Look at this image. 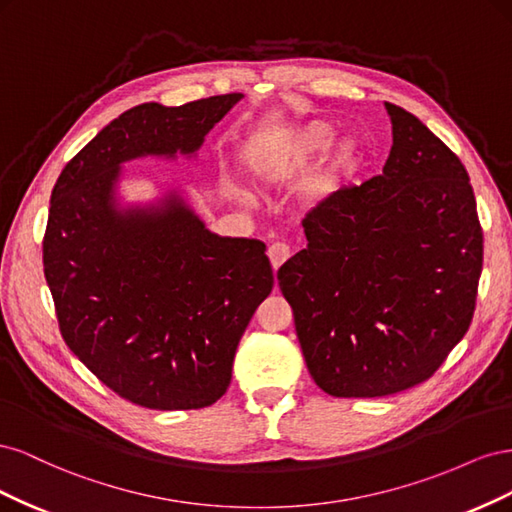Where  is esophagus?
<instances>
[{
  "instance_id": "obj_1",
  "label": "esophagus",
  "mask_w": 512,
  "mask_h": 512,
  "mask_svg": "<svg viewBox=\"0 0 512 512\" xmlns=\"http://www.w3.org/2000/svg\"><path fill=\"white\" fill-rule=\"evenodd\" d=\"M269 260H271V265H273V269L277 271L280 269L284 262L290 258V254H292V250H290V245L288 243H282V241H277V243H273V245H269Z\"/></svg>"
}]
</instances>
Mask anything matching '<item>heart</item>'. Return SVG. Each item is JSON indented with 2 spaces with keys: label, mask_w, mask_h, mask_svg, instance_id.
Masks as SVG:
<instances>
[{
  "label": "heart",
  "mask_w": 512,
  "mask_h": 512,
  "mask_svg": "<svg viewBox=\"0 0 512 512\" xmlns=\"http://www.w3.org/2000/svg\"><path fill=\"white\" fill-rule=\"evenodd\" d=\"M333 126L322 119L307 121L299 128L284 132L277 141L262 153L260 170L271 179H282L292 175L294 170L305 166L309 160L316 158L320 151L329 147L333 141ZM363 166V149L361 145L348 138L339 143L329 156L327 166L320 175V190L324 194H335L348 185Z\"/></svg>",
  "instance_id": "heart-1"
}]
</instances>
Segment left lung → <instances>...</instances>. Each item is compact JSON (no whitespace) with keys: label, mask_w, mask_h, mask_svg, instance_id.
<instances>
[{"label":"left lung","mask_w":512,"mask_h":512,"mask_svg":"<svg viewBox=\"0 0 512 512\" xmlns=\"http://www.w3.org/2000/svg\"><path fill=\"white\" fill-rule=\"evenodd\" d=\"M384 106L382 175L309 211L307 247L277 271L309 374L333 397L393 395L436 374L470 329L483 271L466 166L423 121Z\"/></svg>","instance_id":"left-lung-1"}]
</instances>
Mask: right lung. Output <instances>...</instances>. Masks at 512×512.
I'll return each instance as SVG.
<instances>
[{
    "mask_svg": "<svg viewBox=\"0 0 512 512\" xmlns=\"http://www.w3.org/2000/svg\"><path fill=\"white\" fill-rule=\"evenodd\" d=\"M241 98L134 106L76 153L53 188L42 262L61 337L136 406L215 404L273 271L265 243L213 235L177 196L160 211L119 213V164L194 153Z\"/></svg>",
    "mask_w": 512,
    "mask_h": 512,
    "instance_id": "1",
    "label": "right lung"
}]
</instances>
